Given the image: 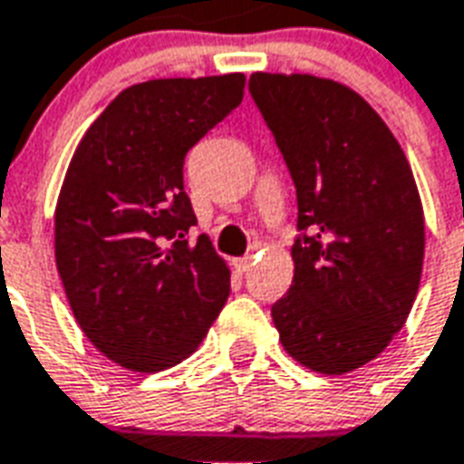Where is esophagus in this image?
<instances>
[{
    "mask_svg": "<svg viewBox=\"0 0 464 464\" xmlns=\"http://www.w3.org/2000/svg\"><path fill=\"white\" fill-rule=\"evenodd\" d=\"M250 266H253V260H250V256H246V258L233 260V267H236V270H238V273H248Z\"/></svg>",
    "mask_w": 464,
    "mask_h": 464,
    "instance_id": "esophagus-1",
    "label": "esophagus"
}]
</instances>
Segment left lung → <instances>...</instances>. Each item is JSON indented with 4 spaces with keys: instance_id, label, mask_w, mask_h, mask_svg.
I'll use <instances>...</instances> for the list:
<instances>
[{
    "instance_id": "8db88e82",
    "label": "left lung",
    "mask_w": 464,
    "mask_h": 464,
    "mask_svg": "<svg viewBox=\"0 0 464 464\" xmlns=\"http://www.w3.org/2000/svg\"><path fill=\"white\" fill-rule=\"evenodd\" d=\"M248 91L297 191L293 285L270 310L280 342L312 372H354L406 324L420 285L411 164L376 110L337 81L253 73Z\"/></svg>"
}]
</instances>
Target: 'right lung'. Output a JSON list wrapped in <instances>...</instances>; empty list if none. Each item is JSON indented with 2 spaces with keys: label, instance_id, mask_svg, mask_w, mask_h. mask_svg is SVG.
<instances>
[{
  "label": "right lung",
  "instance_id": "add662e5",
  "mask_svg": "<svg viewBox=\"0 0 464 464\" xmlns=\"http://www.w3.org/2000/svg\"><path fill=\"white\" fill-rule=\"evenodd\" d=\"M246 75L162 78L102 110L68 164L56 266L92 346L130 372H164L204 342L231 270L184 191V157L243 101Z\"/></svg>",
  "mask_w": 464,
  "mask_h": 464
}]
</instances>
